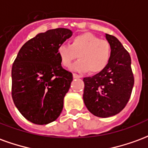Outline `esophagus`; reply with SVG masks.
Segmentation results:
<instances>
[{
  "label": "esophagus",
  "mask_w": 148,
  "mask_h": 148,
  "mask_svg": "<svg viewBox=\"0 0 148 148\" xmlns=\"http://www.w3.org/2000/svg\"><path fill=\"white\" fill-rule=\"evenodd\" d=\"M73 77H74V78H79V77H80V76H79L78 74L74 73V74H73Z\"/></svg>",
  "instance_id": "obj_1"
}]
</instances>
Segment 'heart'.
<instances>
[{"mask_svg":"<svg viewBox=\"0 0 148 148\" xmlns=\"http://www.w3.org/2000/svg\"><path fill=\"white\" fill-rule=\"evenodd\" d=\"M62 66L71 67L73 62L80 59L73 66L75 71L98 74L109 65L112 56V47L107 40L100 39L93 34L85 32L71 39L70 46L60 45L57 50Z\"/></svg>","mask_w":148,"mask_h":148,"instance_id":"heart-1","label":"heart"}]
</instances>
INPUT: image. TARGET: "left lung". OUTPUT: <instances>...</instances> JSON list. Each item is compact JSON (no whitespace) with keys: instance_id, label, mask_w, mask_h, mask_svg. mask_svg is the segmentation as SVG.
I'll return each mask as SVG.
<instances>
[{"instance_id":"left-lung-1","label":"left lung","mask_w":148,"mask_h":148,"mask_svg":"<svg viewBox=\"0 0 148 148\" xmlns=\"http://www.w3.org/2000/svg\"><path fill=\"white\" fill-rule=\"evenodd\" d=\"M112 56L106 68L93 77H84L83 100L88 110L98 117L117 114L130 99L134 86L131 57L121 42L106 34Z\"/></svg>"}]
</instances>
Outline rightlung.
I'll return each instance as SVG.
<instances>
[{
    "label": "right lung",
    "mask_w": 148,
    "mask_h": 148,
    "mask_svg": "<svg viewBox=\"0 0 148 148\" xmlns=\"http://www.w3.org/2000/svg\"><path fill=\"white\" fill-rule=\"evenodd\" d=\"M72 34L67 28L38 34L24 43L12 64V97L33 124L53 122L62 110L73 74L62 68L57 50Z\"/></svg>",
    "instance_id": "1"
}]
</instances>
